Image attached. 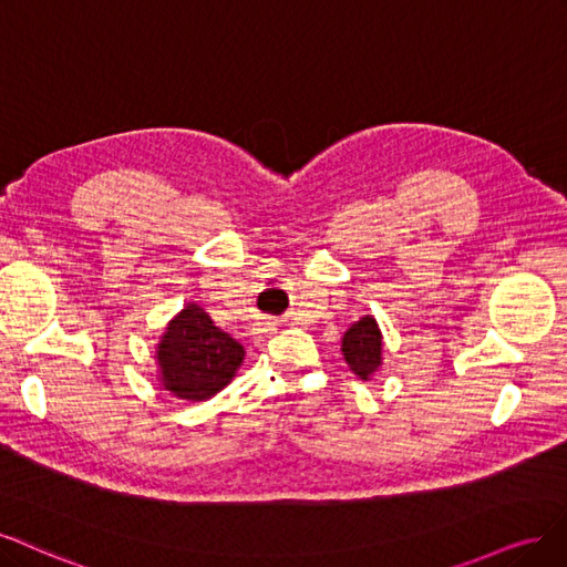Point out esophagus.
Segmentation results:
<instances>
[{"mask_svg": "<svg viewBox=\"0 0 567 567\" xmlns=\"http://www.w3.org/2000/svg\"><path fill=\"white\" fill-rule=\"evenodd\" d=\"M272 330H276V322H266L261 332H272Z\"/></svg>", "mask_w": 567, "mask_h": 567, "instance_id": "esophagus-1", "label": "esophagus"}]
</instances>
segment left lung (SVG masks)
I'll use <instances>...</instances> for the list:
<instances>
[{"instance_id":"left-lung-1","label":"left lung","mask_w":567,"mask_h":567,"mask_svg":"<svg viewBox=\"0 0 567 567\" xmlns=\"http://www.w3.org/2000/svg\"><path fill=\"white\" fill-rule=\"evenodd\" d=\"M381 330L372 316H364L349 327L341 339V353L351 372L368 381L381 368Z\"/></svg>"}]
</instances>
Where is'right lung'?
Instances as JSON below:
<instances>
[{
  "mask_svg": "<svg viewBox=\"0 0 567 567\" xmlns=\"http://www.w3.org/2000/svg\"><path fill=\"white\" fill-rule=\"evenodd\" d=\"M155 358L164 391L195 403L228 386L245 360V349L218 330L205 308L188 303L164 327Z\"/></svg>",
  "mask_w": 567,
  "mask_h": 567,
  "instance_id": "1",
  "label": "right lung"
}]
</instances>
